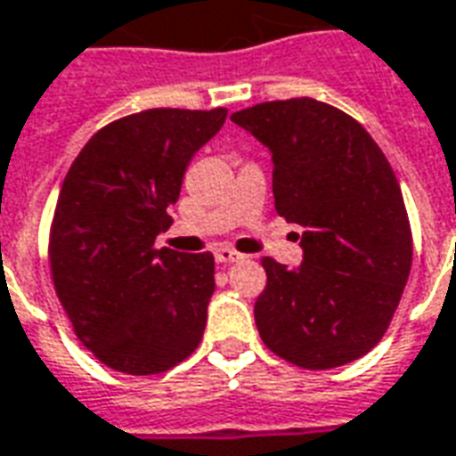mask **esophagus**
Wrapping results in <instances>:
<instances>
[{
  "instance_id": "obj_1",
  "label": "esophagus",
  "mask_w": 456,
  "mask_h": 456,
  "mask_svg": "<svg viewBox=\"0 0 456 456\" xmlns=\"http://www.w3.org/2000/svg\"><path fill=\"white\" fill-rule=\"evenodd\" d=\"M244 256L237 254L234 248H229V246H219L215 248V261L217 263H234V261H241Z\"/></svg>"
}]
</instances>
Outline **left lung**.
Instances as JSON below:
<instances>
[{
    "label": "left lung",
    "instance_id": "1",
    "mask_svg": "<svg viewBox=\"0 0 456 456\" xmlns=\"http://www.w3.org/2000/svg\"><path fill=\"white\" fill-rule=\"evenodd\" d=\"M232 120L271 150L275 210L305 227L297 268L261 261L263 343L305 370L348 365L382 340L411 273L399 181L365 127L322 101H268Z\"/></svg>",
    "mask_w": 456,
    "mask_h": 456
}]
</instances>
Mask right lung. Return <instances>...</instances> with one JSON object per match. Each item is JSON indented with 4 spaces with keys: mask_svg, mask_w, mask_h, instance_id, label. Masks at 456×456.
<instances>
[{
    "mask_svg": "<svg viewBox=\"0 0 456 456\" xmlns=\"http://www.w3.org/2000/svg\"><path fill=\"white\" fill-rule=\"evenodd\" d=\"M227 108H150L101 127L69 167L50 227V271L77 338L125 374L191 355L215 292L212 254L154 248L195 151Z\"/></svg>",
    "mask_w": 456,
    "mask_h": 456,
    "instance_id": "obj_1",
    "label": "right lung"
}]
</instances>
